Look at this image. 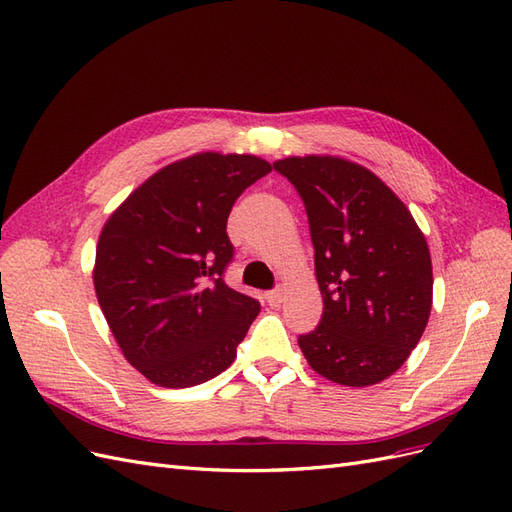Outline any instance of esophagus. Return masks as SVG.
<instances>
[{"label":"esophagus","mask_w":512,"mask_h":512,"mask_svg":"<svg viewBox=\"0 0 512 512\" xmlns=\"http://www.w3.org/2000/svg\"><path fill=\"white\" fill-rule=\"evenodd\" d=\"M265 299H267V303L271 305V307H277L280 305L282 301H284V292L277 288V290H269L267 294H265Z\"/></svg>","instance_id":"34e87169"}]
</instances>
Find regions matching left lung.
Returning <instances> with one entry per match:
<instances>
[{"instance_id": "1", "label": "left lung", "mask_w": 512, "mask_h": 512, "mask_svg": "<svg viewBox=\"0 0 512 512\" xmlns=\"http://www.w3.org/2000/svg\"><path fill=\"white\" fill-rule=\"evenodd\" d=\"M273 168L301 196L324 312L299 335L307 363L346 386H369L406 363L431 312L429 247L412 213L367 168L331 156Z\"/></svg>"}]
</instances>
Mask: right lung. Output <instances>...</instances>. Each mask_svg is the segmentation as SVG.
<instances>
[{
	"mask_svg": "<svg viewBox=\"0 0 512 512\" xmlns=\"http://www.w3.org/2000/svg\"><path fill=\"white\" fill-rule=\"evenodd\" d=\"M271 164L198 153L134 190L102 228L94 286L123 356L153 384L185 389L235 361L260 303L224 282L235 200Z\"/></svg>",
	"mask_w": 512,
	"mask_h": 512,
	"instance_id": "add662e5",
	"label": "right lung"
}]
</instances>
